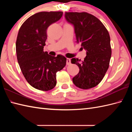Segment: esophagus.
I'll list each match as a JSON object with an SVG mask.
<instances>
[{
  "label": "esophagus",
  "mask_w": 132,
  "mask_h": 132,
  "mask_svg": "<svg viewBox=\"0 0 132 132\" xmlns=\"http://www.w3.org/2000/svg\"><path fill=\"white\" fill-rule=\"evenodd\" d=\"M71 63V60L70 58H67L66 59V64H68V65H69V64H70Z\"/></svg>",
  "instance_id": "esophagus-1"
}]
</instances>
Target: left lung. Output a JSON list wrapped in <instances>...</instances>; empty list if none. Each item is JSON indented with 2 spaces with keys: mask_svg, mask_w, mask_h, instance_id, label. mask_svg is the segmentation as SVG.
Here are the masks:
<instances>
[{
  "mask_svg": "<svg viewBox=\"0 0 132 132\" xmlns=\"http://www.w3.org/2000/svg\"><path fill=\"white\" fill-rule=\"evenodd\" d=\"M65 18L74 25L77 43H81L87 54L82 62L71 59V63L79 69L72 82L83 89L93 88L102 80L109 68L112 50L108 31L100 20L87 12H66Z\"/></svg>",
  "mask_w": 132,
  "mask_h": 132,
  "instance_id": "1",
  "label": "left lung"
}]
</instances>
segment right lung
<instances>
[{"mask_svg":"<svg viewBox=\"0 0 132 132\" xmlns=\"http://www.w3.org/2000/svg\"><path fill=\"white\" fill-rule=\"evenodd\" d=\"M63 12H41L25 21L20 28L16 43L17 59L24 77L29 85L41 91L56 86V73L66 64V58L54 57L44 52L47 29L58 21Z\"/></svg>","mask_w":132,"mask_h":132,"instance_id":"1","label":"right lung"}]
</instances>
